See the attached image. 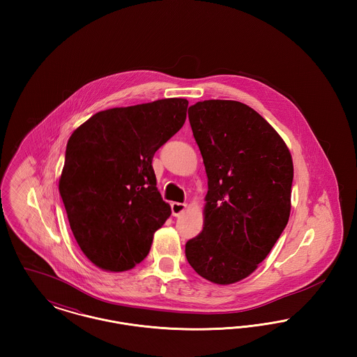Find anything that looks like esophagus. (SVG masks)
I'll list each match as a JSON object with an SVG mask.
<instances>
[{
    "label": "esophagus",
    "mask_w": 357,
    "mask_h": 357,
    "mask_svg": "<svg viewBox=\"0 0 357 357\" xmlns=\"http://www.w3.org/2000/svg\"><path fill=\"white\" fill-rule=\"evenodd\" d=\"M185 210H186V204H179V202H172L171 204V211H172L174 217L181 215Z\"/></svg>",
    "instance_id": "1"
}]
</instances>
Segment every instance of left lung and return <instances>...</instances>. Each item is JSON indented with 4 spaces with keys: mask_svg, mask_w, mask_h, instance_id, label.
Returning <instances> with one entry per match:
<instances>
[{
    "mask_svg": "<svg viewBox=\"0 0 357 357\" xmlns=\"http://www.w3.org/2000/svg\"><path fill=\"white\" fill-rule=\"evenodd\" d=\"M188 120L208 190L204 230L187 241V261L214 284H234L255 272L288 223L291 155L243 102H198L188 108Z\"/></svg>",
    "mask_w": 357,
    "mask_h": 357,
    "instance_id": "left-lung-1",
    "label": "left lung"
}]
</instances>
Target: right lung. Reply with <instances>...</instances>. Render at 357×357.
Listing matches in <instances>:
<instances>
[{
    "label": "right lung",
    "mask_w": 357,
    "mask_h": 357,
    "mask_svg": "<svg viewBox=\"0 0 357 357\" xmlns=\"http://www.w3.org/2000/svg\"><path fill=\"white\" fill-rule=\"evenodd\" d=\"M187 105L172 98L105 109L69 137L60 195L82 252L102 271L142 262L170 217L153 158L185 124Z\"/></svg>",
    "instance_id": "right-lung-1"
}]
</instances>
